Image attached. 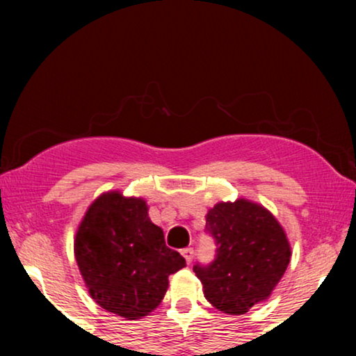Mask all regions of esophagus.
<instances>
[{
    "label": "esophagus",
    "instance_id": "1",
    "mask_svg": "<svg viewBox=\"0 0 356 356\" xmlns=\"http://www.w3.org/2000/svg\"><path fill=\"white\" fill-rule=\"evenodd\" d=\"M181 254L189 264V262H191L193 257H194V250H193V248H184V250L181 251Z\"/></svg>",
    "mask_w": 356,
    "mask_h": 356
}]
</instances>
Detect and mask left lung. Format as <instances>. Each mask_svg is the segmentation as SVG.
<instances>
[{
  "label": "left lung",
  "instance_id": "1",
  "mask_svg": "<svg viewBox=\"0 0 356 356\" xmlns=\"http://www.w3.org/2000/svg\"><path fill=\"white\" fill-rule=\"evenodd\" d=\"M216 238L212 264L194 266L204 296L213 308L240 316L266 301L284 277L291 248L284 227L261 204L241 197L217 202L206 216Z\"/></svg>",
  "mask_w": 356,
  "mask_h": 356
}]
</instances>
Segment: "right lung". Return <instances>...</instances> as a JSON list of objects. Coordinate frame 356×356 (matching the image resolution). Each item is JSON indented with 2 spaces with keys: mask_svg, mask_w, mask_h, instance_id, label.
I'll return each mask as SVG.
<instances>
[{
  "mask_svg": "<svg viewBox=\"0 0 356 356\" xmlns=\"http://www.w3.org/2000/svg\"><path fill=\"white\" fill-rule=\"evenodd\" d=\"M77 267L97 305L129 321L162 303L168 277L186 266L165 245L143 197L100 194L87 209L74 238Z\"/></svg>",
  "mask_w": 356,
  "mask_h": 356,
  "instance_id": "add662e5",
  "label": "right lung"
}]
</instances>
